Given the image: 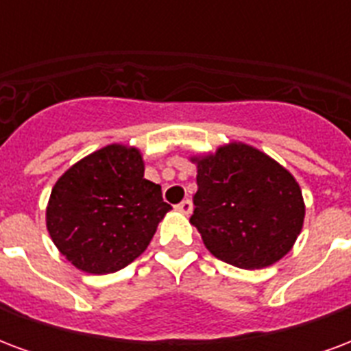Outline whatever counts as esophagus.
I'll return each mask as SVG.
<instances>
[{
	"mask_svg": "<svg viewBox=\"0 0 351 351\" xmlns=\"http://www.w3.org/2000/svg\"><path fill=\"white\" fill-rule=\"evenodd\" d=\"M191 208H193V205H191L190 199H184V201H180V203L176 205V210L182 214H190Z\"/></svg>",
	"mask_w": 351,
	"mask_h": 351,
	"instance_id": "34e87169",
	"label": "esophagus"
}]
</instances>
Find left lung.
I'll list each match as a JSON object with an SVG mask.
<instances>
[{
	"label": "left lung",
	"instance_id": "1",
	"mask_svg": "<svg viewBox=\"0 0 351 351\" xmlns=\"http://www.w3.org/2000/svg\"><path fill=\"white\" fill-rule=\"evenodd\" d=\"M195 161L190 221L210 254L239 269H263L284 258L304 220L293 176L263 152L237 143Z\"/></svg>",
	"mask_w": 351,
	"mask_h": 351
}]
</instances>
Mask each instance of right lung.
<instances>
[{"label": "right lung", "instance_id": "obj_1", "mask_svg": "<svg viewBox=\"0 0 351 351\" xmlns=\"http://www.w3.org/2000/svg\"><path fill=\"white\" fill-rule=\"evenodd\" d=\"M169 210L160 184L145 178L137 148L110 145L60 176L47 206V228L75 267L108 274L146 250Z\"/></svg>", "mask_w": 351, "mask_h": 351}]
</instances>
